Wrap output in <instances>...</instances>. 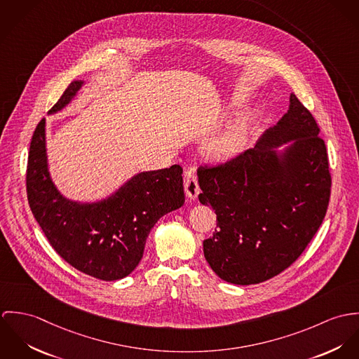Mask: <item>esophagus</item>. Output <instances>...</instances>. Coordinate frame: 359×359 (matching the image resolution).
<instances>
[{"mask_svg": "<svg viewBox=\"0 0 359 359\" xmlns=\"http://www.w3.org/2000/svg\"><path fill=\"white\" fill-rule=\"evenodd\" d=\"M184 189L190 198H197V196L199 194V186L197 173H196L194 168H189L184 172Z\"/></svg>", "mask_w": 359, "mask_h": 359, "instance_id": "obj_1", "label": "esophagus"}]
</instances>
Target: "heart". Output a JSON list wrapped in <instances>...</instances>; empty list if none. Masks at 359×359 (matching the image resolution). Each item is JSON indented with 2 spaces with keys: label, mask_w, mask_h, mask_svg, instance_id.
Listing matches in <instances>:
<instances>
[{
  "label": "heart",
  "mask_w": 359,
  "mask_h": 359,
  "mask_svg": "<svg viewBox=\"0 0 359 359\" xmlns=\"http://www.w3.org/2000/svg\"><path fill=\"white\" fill-rule=\"evenodd\" d=\"M246 130L243 125H236L229 130L223 132L219 137H216L208 147L209 154L213 158L223 160L233 157L238 153L245 143Z\"/></svg>",
  "instance_id": "1"
}]
</instances>
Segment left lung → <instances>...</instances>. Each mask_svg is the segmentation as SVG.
I'll return each mask as SVG.
<instances>
[{"label": "left lung", "instance_id": "8db88e82", "mask_svg": "<svg viewBox=\"0 0 359 359\" xmlns=\"http://www.w3.org/2000/svg\"><path fill=\"white\" fill-rule=\"evenodd\" d=\"M297 139L280 163L268 147ZM201 203L216 213L203 241L212 270L236 285L260 283L292 266L322 224L332 176L310 110L290 95L287 113L250 150L198 168Z\"/></svg>", "mask_w": 359, "mask_h": 359}]
</instances>
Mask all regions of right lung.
<instances>
[{
  "mask_svg": "<svg viewBox=\"0 0 359 359\" xmlns=\"http://www.w3.org/2000/svg\"><path fill=\"white\" fill-rule=\"evenodd\" d=\"M80 88V81L72 82L49 114L63 109ZM182 173L180 165H172L135 176L103 202L67 201L49 179L42 118L30 143L26 190L30 209L56 253L86 276L116 280L136 269L160 217L184 203Z\"/></svg>",
  "mask_w": 359,
  "mask_h": 359,
  "instance_id": "obj_1",
  "label": "right lung"
}]
</instances>
